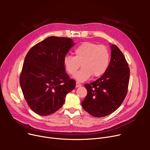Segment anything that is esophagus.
Masks as SVG:
<instances>
[{
    "instance_id": "obj_1",
    "label": "esophagus",
    "mask_w": 150,
    "mask_h": 150,
    "mask_svg": "<svg viewBox=\"0 0 150 150\" xmlns=\"http://www.w3.org/2000/svg\"><path fill=\"white\" fill-rule=\"evenodd\" d=\"M76 86L78 88V87H80V86H81V84L79 82H76Z\"/></svg>"
}]
</instances>
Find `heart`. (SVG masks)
I'll use <instances>...</instances> for the list:
<instances>
[{"label": "heart", "instance_id": "heart-1", "mask_svg": "<svg viewBox=\"0 0 150 150\" xmlns=\"http://www.w3.org/2000/svg\"><path fill=\"white\" fill-rule=\"evenodd\" d=\"M75 57L67 54L63 59L66 70L70 75H74L81 65L82 68L74 75L80 82L88 80L92 75L99 77L103 75L108 68L111 54L107 47L91 42H85L77 46Z\"/></svg>", "mask_w": 150, "mask_h": 150}]
</instances>
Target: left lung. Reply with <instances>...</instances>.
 Segmentation results:
<instances>
[{
    "label": "left lung",
    "instance_id": "obj_1",
    "mask_svg": "<svg viewBox=\"0 0 150 150\" xmlns=\"http://www.w3.org/2000/svg\"><path fill=\"white\" fill-rule=\"evenodd\" d=\"M111 58L105 73L96 81L85 84L88 94L81 102L91 115L103 117L111 114L123 103L128 92L130 70L123 53L111 45Z\"/></svg>",
    "mask_w": 150,
    "mask_h": 150
}]
</instances>
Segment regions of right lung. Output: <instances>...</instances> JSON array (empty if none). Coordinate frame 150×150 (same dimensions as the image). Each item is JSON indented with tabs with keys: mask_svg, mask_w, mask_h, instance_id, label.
<instances>
[{
	"mask_svg": "<svg viewBox=\"0 0 150 150\" xmlns=\"http://www.w3.org/2000/svg\"><path fill=\"white\" fill-rule=\"evenodd\" d=\"M72 39L50 36L31 47L23 62L19 83L31 110L49 115L61 108L76 83L66 72L63 59L74 46Z\"/></svg>",
	"mask_w": 150,
	"mask_h": 150,
	"instance_id": "1",
	"label": "right lung"
}]
</instances>
